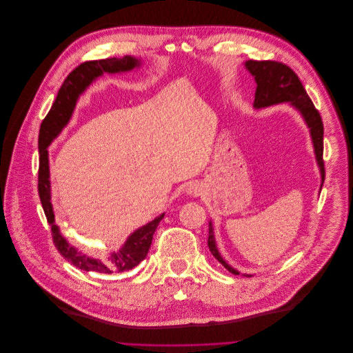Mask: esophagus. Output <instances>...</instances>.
Masks as SVG:
<instances>
[{
    "mask_svg": "<svg viewBox=\"0 0 353 353\" xmlns=\"http://www.w3.org/2000/svg\"><path fill=\"white\" fill-rule=\"evenodd\" d=\"M201 192H203V189H201V186H200L199 183H192V185H189L188 189H186V193L190 194V196H193V197L200 196Z\"/></svg>",
    "mask_w": 353,
    "mask_h": 353,
    "instance_id": "obj_1",
    "label": "esophagus"
}]
</instances>
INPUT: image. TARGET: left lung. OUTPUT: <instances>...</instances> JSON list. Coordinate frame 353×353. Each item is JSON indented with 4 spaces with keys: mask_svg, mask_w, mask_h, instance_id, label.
Returning a JSON list of instances; mask_svg holds the SVG:
<instances>
[{
    "mask_svg": "<svg viewBox=\"0 0 353 353\" xmlns=\"http://www.w3.org/2000/svg\"><path fill=\"white\" fill-rule=\"evenodd\" d=\"M245 68L254 78V82L257 85L256 93H254V103H253V107L256 110L271 107V105L281 104V103H288L291 107H294L302 115V118L310 132L316 161H317L320 175H321V185H320V190H321V186L324 182V161H323L324 128H323V121H321V117H320L319 111L316 110L314 104L312 103L310 97L307 96L298 75L285 63L275 62V61L249 59L245 62ZM207 245H208L211 254H213L230 272H232L235 275L241 274L236 268L230 265L220 254V252L217 249V243H216L213 223H211V220L208 223ZM242 275L252 276V274H242Z\"/></svg>",
    "mask_w": 353,
    "mask_h": 353,
    "instance_id": "8db88e82",
    "label": "left lung"
}]
</instances>
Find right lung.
Wrapping results in <instances>:
<instances>
[{
    "instance_id": "obj_1",
    "label": "right lung",
    "mask_w": 353,
    "mask_h": 353,
    "mask_svg": "<svg viewBox=\"0 0 353 353\" xmlns=\"http://www.w3.org/2000/svg\"><path fill=\"white\" fill-rule=\"evenodd\" d=\"M142 65V58H136L132 55H125L122 58H107L99 61H88L75 68L72 72L68 75L65 82L62 83L57 99L48 111L47 117L40 125L39 132V154H40V165H39V196L41 200V205L44 214L47 217L48 224L51 225L52 241L58 249V252L68 260L70 264L83 270L93 271L101 274H112V272H123L136 267L140 261L145 260L153 235L164 219V213L156 217L153 221L146 225L133 231L119 250L110 253L101 259L92 257L79 249L77 245L70 243L69 239L61 232L59 227L55 224L54 208L51 203V182H50V161H48V146L52 140L59 136L62 129L68 125L70 117L74 114L79 96L85 93V90L100 77L104 74H123L129 70L137 69Z\"/></svg>"
}]
</instances>
